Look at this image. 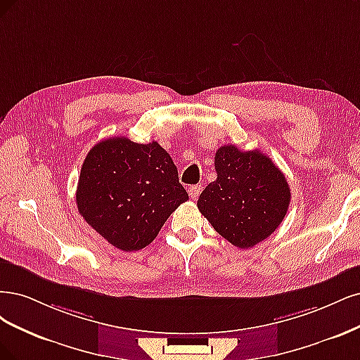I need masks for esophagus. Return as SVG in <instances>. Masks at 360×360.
Returning <instances> with one entry per match:
<instances>
[{
  "label": "esophagus",
  "mask_w": 360,
  "mask_h": 360,
  "mask_svg": "<svg viewBox=\"0 0 360 360\" xmlns=\"http://www.w3.org/2000/svg\"><path fill=\"white\" fill-rule=\"evenodd\" d=\"M202 193V185H191V187L188 188V194L193 200L199 199V195Z\"/></svg>",
  "instance_id": "1"
}]
</instances>
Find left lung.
<instances>
[{
  "label": "left lung",
  "mask_w": 360,
  "mask_h": 360,
  "mask_svg": "<svg viewBox=\"0 0 360 360\" xmlns=\"http://www.w3.org/2000/svg\"><path fill=\"white\" fill-rule=\"evenodd\" d=\"M217 179L202 191L197 207L238 248H251L283 223L290 205L284 173L254 150L224 145L215 154Z\"/></svg>",
  "instance_id": "left-lung-1"
}]
</instances>
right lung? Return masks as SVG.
I'll list each match as a JSON object with an SVG mask.
<instances>
[{
    "label": "right lung",
    "instance_id": "add662e5",
    "mask_svg": "<svg viewBox=\"0 0 360 360\" xmlns=\"http://www.w3.org/2000/svg\"><path fill=\"white\" fill-rule=\"evenodd\" d=\"M187 200L167 150L157 142L136 143L122 136L89 149L76 190L80 215L122 251L149 245Z\"/></svg>",
    "mask_w": 360,
    "mask_h": 360
}]
</instances>
